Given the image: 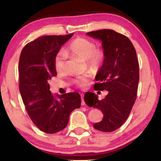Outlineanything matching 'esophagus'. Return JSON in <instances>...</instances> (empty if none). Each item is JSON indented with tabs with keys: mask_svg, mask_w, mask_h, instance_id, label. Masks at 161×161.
<instances>
[{
	"mask_svg": "<svg viewBox=\"0 0 161 161\" xmlns=\"http://www.w3.org/2000/svg\"><path fill=\"white\" fill-rule=\"evenodd\" d=\"M80 96H81V105L84 106V105H85V102H84V94H81Z\"/></svg>",
	"mask_w": 161,
	"mask_h": 161,
	"instance_id": "34e87169",
	"label": "esophagus"
}]
</instances>
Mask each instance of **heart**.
I'll return each instance as SVG.
<instances>
[{
  "label": "heart",
  "mask_w": 161,
  "mask_h": 161,
  "mask_svg": "<svg viewBox=\"0 0 161 161\" xmlns=\"http://www.w3.org/2000/svg\"><path fill=\"white\" fill-rule=\"evenodd\" d=\"M95 42L84 37H77L68 46L65 53L85 60L87 68L94 72L102 69L104 64L106 54L102 47H96ZM54 67L58 73L64 72L66 69V56L59 53L54 58ZM76 86L84 87L86 84V78L80 77L73 80Z\"/></svg>",
  "instance_id": "obj_1"
}]
</instances>
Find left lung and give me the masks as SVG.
Here are the masks:
<instances>
[{
  "mask_svg": "<svg viewBox=\"0 0 161 161\" xmlns=\"http://www.w3.org/2000/svg\"><path fill=\"white\" fill-rule=\"evenodd\" d=\"M86 35L102 41L106 58L97 75L94 90H107L104 99L99 100L94 93L86 92L84 102L88 107L98 108L103 114L94 124L100 131L111 132L122 126L129 116L137 96L139 64L136 52L126 36L113 30L103 29Z\"/></svg>",
  "mask_w": 161,
  "mask_h": 161,
  "instance_id": "left-lung-1",
  "label": "left lung"
}]
</instances>
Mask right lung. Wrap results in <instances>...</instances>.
<instances>
[{"mask_svg": "<svg viewBox=\"0 0 161 161\" xmlns=\"http://www.w3.org/2000/svg\"><path fill=\"white\" fill-rule=\"evenodd\" d=\"M73 34L38 37L23 47L19 59V89L26 111L35 126L47 133L64 129L71 112L81 106L77 92L58 95L57 100L48 83L57 75L54 63L57 54Z\"/></svg>", "mask_w": 161, "mask_h": 161, "instance_id": "right-lung-1", "label": "right lung"}]
</instances>
